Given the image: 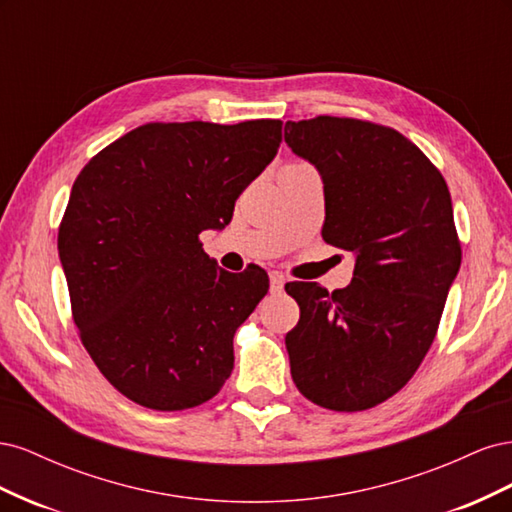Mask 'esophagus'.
<instances>
[{"mask_svg": "<svg viewBox=\"0 0 512 512\" xmlns=\"http://www.w3.org/2000/svg\"><path fill=\"white\" fill-rule=\"evenodd\" d=\"M284 284H286V280H284V275H282V273L273 271V273L269 275V286H271V292H282V290H284Z\"/></svg>", "mask_w": 512, "mask_h": 512, "instance_id": "obj_1", "label": "esophagus"}]
</instances>
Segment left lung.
<instances>
[{"label":"left lung","instance_id":"obj_1","mask_svg":"<svg viewBox=\"0 0 512 512\" xmlns=\"http://www.w3.org/2000/svg\"><path fill=\"white\" fill-rule=\"evenodd\" d=\"M284 141L324 185L322 239L354 254L352 282H292L301 318L290 374L316 406L359 412L393 397L425 359L461 265L446 181L404 134L329 117L286 121Z\"/></svg>","mask_w":512,"mask_h":512}]
</instances>
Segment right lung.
Masks as SVG:
<instances>
[{
	"mask_svg": "<svg viewBox=\"0 0 512 512\" xmlns=\"http://www.w3.org/2000/svg\"><path fill=\"white\" fill-rule=\"evenodd\" d=\"M282 143L280 119L145 123L76 177L59 226L72 318L102 376L134 404H205L235 367L232 337L269 290L260 267H218L198 235Z\"/></svg>",
	"mask_w": 512,
	"mask_h": 512,
	"instance_id": "add662e5",
	"label": "right lung"
}]
</instances>
